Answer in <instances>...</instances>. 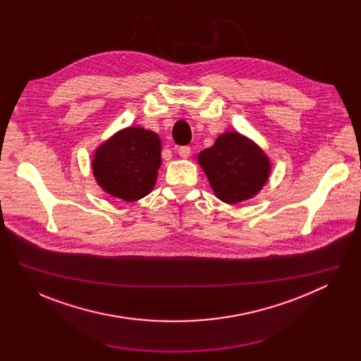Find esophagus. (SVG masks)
<instances>
[{"instance_id": "34e87169", "label": "esophagus", "mask_w": 361, "mask_h": 361, "mask_svg": "<svg viewBox=\"0 0 361 361\" xmlns=\"http://www.w3.org/2000/svg\"><path fill=\"white\" fill-rule=\"evenodd\" d=\"M178 156H181L183 159H187V157H190V154H191V148L188 147V145H183V147H180L178 148Z\"/></svg>"}]
</instances>
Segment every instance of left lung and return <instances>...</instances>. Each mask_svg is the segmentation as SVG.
I'll return each mask as SVG.
<instances>
[{
  "label": "left lung",
  "instance_id": "1",
  "mask_svg": "<svg viewBox=\"0 0 361 361\" xmlns=\"http://www.w3.org/2000/svg\"><path fill=\"white\" fill-rule=\"evenodd\" d=\"M198 163L216 195L230 204L255 195L270 174L266 154L238 133L220 135L213 147L198 154Z\"/></svg>",
  "mask_w": 361,
  "mask_h": 361
}]
</instances>
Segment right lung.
Segmentation results:
<instances>
[{"label": "right lung", "instance_id": "add662e5", "mask_svg": "<svg viewBox=\"0 0 361 361\" xmlns=\"http://www.w3.org/2000/svg\"><path fill=\"white\" fill-rule=\"evenodd\" d=\"M161 166V141L152 131L131 127L117 133L95 151L92 171L109 194L126 201L145 197Z\"/></svg>", "mask_w": 361, "mask_h": 361}]
</instances>
